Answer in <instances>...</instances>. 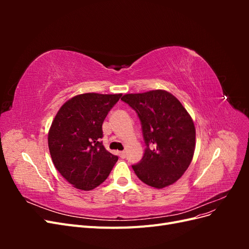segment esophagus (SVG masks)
<instances>
[{"label":"esophagus","instance_id":"obj_1","mask_svg":"<svg viewBox=\"0 0 249 249\" xmlns=\"http://www.w3.org/2000/svg\"><path fill=\"white\" fill-rule=\"evenodd\" d=\"M119 156L122 158H125V152L124 150H123V152H119Z\"/></svg>","mask_w":249,"mask_h":249}]
</instances>
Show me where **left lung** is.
Wrapping results in <instances>:
<instances>
[{
  "instance_id": "left-lung-1",
  "label": "left lung",
  "mask_w": 249,
  "mask_h": 249,
  "mask_svg": "<svg viewBox=\"0 0 249 249\" xmlns=\"http://www.w3.org/2000/svg\"><path fill=\"white\" fill-rule=\"evenodd\" d=\"M122 101L136 111L146 145L142 159L132 165L146 185L158 188L176 183L192 161L195 126L189 113L165 90L124 94Z\"/></svg>"
}]
</instances>
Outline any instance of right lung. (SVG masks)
I'll list each match as a JSON object with an SVG mask.
<instances>
[{"instance_id": "1", "label": "right lung", "mask_w": 249, "mask_h": 249, "mask_svg": "<svg viewBox=\"0 0 249 249\" xmlns=\"http://www.w3.org/2000/svg\"><path fill=\"white\" fill-rule=\"evenodd\" d=\"M122 94L84 93L59 109L49 131L56 169L74 188L92 190L108 178L118 160L103 145L102 125Z\"/></svg>"}]
</instances>
